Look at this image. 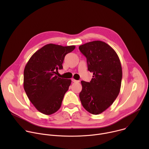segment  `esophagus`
Masks as SVG:
<instances>
[{"label": "esophagus", "instance_id": "1", "mask_svg": "<svg viewBox=\"0 0 149 149\" xmlns=\"http://www.w3.org/2000/svg\"><path fill=\"white\" fill-rule=\"evenodd\" d=\"M72 81L74 82H79V81H77L74 78H72Z\"/></svg>", "mask_w": 149, "mask_h": 149}]
</instances>
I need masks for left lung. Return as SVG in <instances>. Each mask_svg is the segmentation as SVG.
<instances>
[{
    "label": "left lung",
    "mask_w": 149,
    "mask_h": 149,
    "mask_svg": "<svg viewBox=\"0 0 149 149\" xmlns=\"http://www.w3.org/2000/svg\"><path fill=\"white\" fill-rule=\"evenodd\" d=\"M86 57L88 70L93 72L90 82L81 81L79 98L84 108L93 114L107 109L117 98L121 88L122 68L116 51L100 40L79 47Z\"/></svg>",
    "instance_id": "1"
}]
</instances>
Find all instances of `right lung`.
Returning a JSON list of instances; mask_svg holds the SVG:
<instances>
[{"label":"right lung","instance_id":"1","mask_svg":"<svg viewBox=\"0 0 149 149\" xmlns=\"http://www.w3.org/2000/svg\"><path fill=\"white\" fill-rule=\"evenodd\" d=\"M75 48L74 45L47 44L34 53L27 62L24 87L29 100L39 112L51 115L60 109L71 80L56 75L58 70L63 68L65 55Z\"/></svg>","mask_w":149,"mask_h":149}]
</instances>
